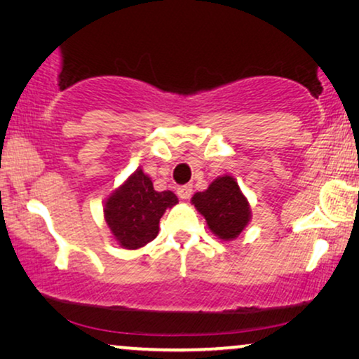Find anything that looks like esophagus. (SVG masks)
<instances>
[{
  "instance_id": "esophagus-1",
  "label": "esophagus",
  "mask_w": 359,
  "mask_h": 359,
  "mask_svg": "<svg viewBox=\"0 0 359 359\" xmlns=\"http://www.w3.org/2000/svg\"><path fill=\"white\" fill-rule=\"evenodd\" d=\"M191 194H193V186L186 184V186H181V188H178V196L181 199H189Z\"/></svg>"
}]
</instances>
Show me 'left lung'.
Wrapping results in <instances>:
<instances>
[{
    "label": "left lung",
    "mask_w": 359,
    "mask_h": 359,
    "mask_svg": "<svg viewBox=\"0 0 359 359\" xmlns=\"http://www.w3.org/2000/svg\"><path fill=\"white\" fill-rule=\"evenodd\" d=\"M201 215H204L210 232L222 240L237 238L252 219L247 198L232 176H219L203 193L191 199Z\"/></svg>",
    "instance_id": "1"
}]
</instances>
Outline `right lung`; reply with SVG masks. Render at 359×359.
<instances>
[{"mask_svg":"<svg viewBox=\"0 0 359 359\" xmlns=\"http://www.w3.org/2000/svg\"><path fill=\"white\" fill-rule=\"evenodd\" d=\"M175 204V193L155 191L151 180L139 168L104 201V219L122 248L137 250L158 235L161 215Z\"/></svg>","mask_w":359,"mask_h":359,"instance_id":"right-lung-1","label":"right lung"}]
</instances>
